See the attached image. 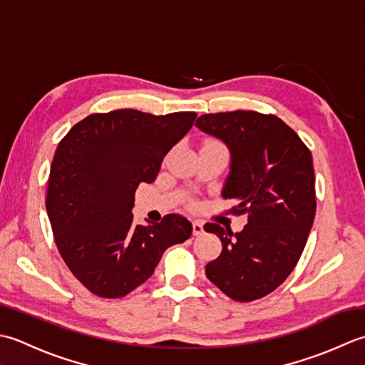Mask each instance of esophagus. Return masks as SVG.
<instances>
[{
  "label": "esophagus",
  "mask_w": 365,
  "mask_h": 365,
  "mask_svg": "<svg viewBox=\"0 0 365 365\" xmlns=\"http://www.w3.org/2000/svg\"><path fill=\"white\" fill-rule=\"evenodd\" d=\"M203 224L202 222H198V220H193L192 222V233H193V236H200V235H203Z\"/></svg>",
  "instance_id": "esophagus-1"
}]
</instances>
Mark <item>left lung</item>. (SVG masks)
I'll use <instances>...</instances> for the list:
<instances>
[{
  "instance_id": "1",
  "label": "left lung",
  "mask_w": 365,
  "mask_h": 365,
  "mask_svg": "<svg viewBox=\"0 0 365 365\" xmlns=\"http://www.w3.org/2000/svg\"><path fill=\"white\" fill-rule=\"evenodd\" d=\"M195 125L227 145L232 162L222 197L237 202L232 212L249 217L240 233L205 225L222 241V254L206 264V277L235 301L259 299L292 274L306 247L317 210L312 154L274 115L210 113Z\"/></svg>"
}]
</instances>
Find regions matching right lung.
Here are the masks:
<instances>
[{
    "instance_id": "1",
    "label": "right lung",
    "mask_w": 365,
    "mask_h": 365,
    "mask_svg": "<svg viewBox=\"0 0 365 365\" xmlns=\"http://www.w3.org/2000/svg\"><path fill=\"white\" fill-rule=\"evenodd\" d=\"M195 118L193 111L155 116L123 108L86 116L59 141L47 214L64 263L91 293L129 294L153 276L170 245L190 237L182 215L133 225L132 207L138 184L155 180Z\"/></svg>"
}]
</instances>
